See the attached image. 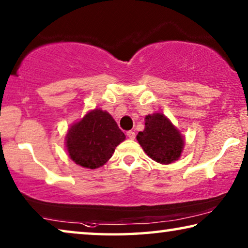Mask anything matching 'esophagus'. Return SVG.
<instances>
[{"label":"esophagus","mask_w":248,"mask_h":248,"mask_svg":"<svg viewBox=\"0 0 248 248\" xmlns=\"http://www.w3.org/2000/svg\"><path fill=\"white\" fill-rule=\"evenodd\" d=\"M127 136L129 137V139H135L136 138V132L132 131V130H129V131H127Z\"/></svg>","instance_id":"obj_1"}]
</instances>
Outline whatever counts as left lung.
Masks as SVG:
<instances>
[{"instance_id": "left-lung-1", "label": "left lung", "mask_w": 248, "mask_h": 248, "mask_svg": "<svg viewBox=\"0 0 248 248\" xmlns=\"http://www.w3.org/2000/svg\"><path fill=\"white\" fill-rule=\"evenodd\" d=\"M137 140L151 159L162 165L178 160L185 145L178 129L159 112L146 116L145 129L139 131Z\"/></svg>"}]
</instances>
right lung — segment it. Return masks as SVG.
<instances>
[{"label":"right lung","mask_w":248,"mask_h":248,"mask_svg":"<svg viewBox=\"0 0 248 248\" xmlns=\"http://www.w3.org/2000/svg\"><path fill=\"white\" fill-rule=\"evenodd\" d=\"M124 139L111 114L94 109L69 128L65 147L70 159L77 165L95 169L112 157L116 147Z\"/></svg>","instance_id":"right-lung-1"}]
</instances>
